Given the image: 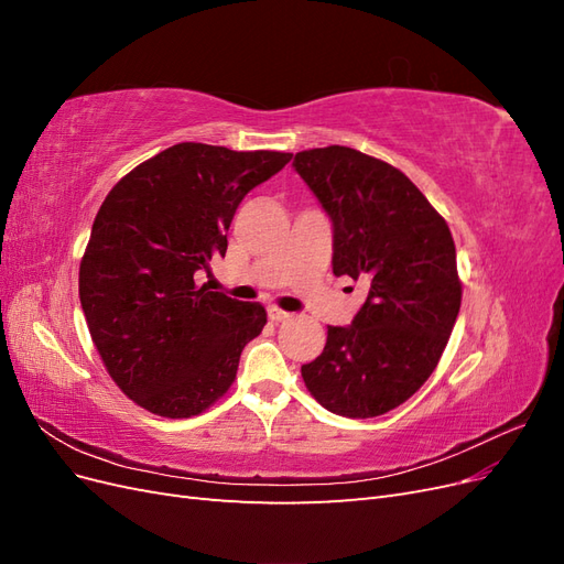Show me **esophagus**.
<instances>
[{
	"label": "esophagus",
	"instance_id": "esophagus-1",
	"mask_svg": "<svg viewBox=\"0 0 564 564\" xmlns=\"http://www.w3.org/2000/svg\"><path fill=\"white\" fill-rule=\"evenodd\" d=\"M292 315H289L286 311H282V308H278V305H270L268 308V319L270 322H284V319H289Z\"/></svg>",
	"mask_w": 564,
	"mask_h": 564
}]
</instances>
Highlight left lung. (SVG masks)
<instances>
[{
  "label": "left lung",
  "mask_w": 564,
  "mask_h": 564,
  "mask_svg": "<svg viewBox=\"0 0 564 564\" xmlns=\"http://www.w3.org/2000/svg\"><path fill=\"white\" fill-rule=\"evenodd\" d=\"M296 172L334 226V275L367 286L350 327L301 377L311 395L348 419L381 416L429 381L460 308L447 220L400 169L346 145L296 152Z\"/></svg>",
  "instance_id": "obj_1"
}]
</instances>
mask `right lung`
Here are the masks:
<instances>
[{
	"instance_id": "add662e5",
	"label": "right lung",
	"mask_w": 564,
	"mask_h": 564,
	"mask_svg": "<svg viewBox=\"0 0 564 564\" xmlns=\"http://www.w3.org/2000/svg\"><path fill=\"white\" fill-rule=\"evenodd\" d=\"M292 152L178 143L119 178L96 214L79 263V301L110 379L166 419H191L226 395L261 334V303L197 286L226 256L245 195Z\"/></svg>"
}]
</instances>
